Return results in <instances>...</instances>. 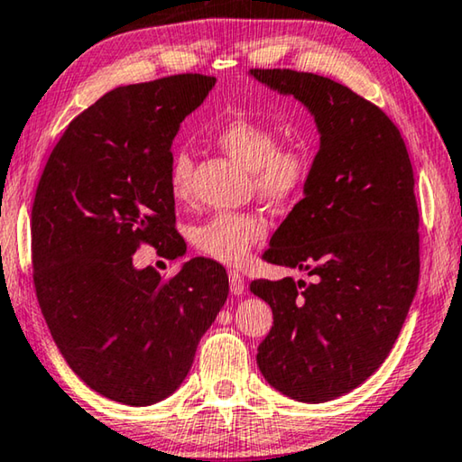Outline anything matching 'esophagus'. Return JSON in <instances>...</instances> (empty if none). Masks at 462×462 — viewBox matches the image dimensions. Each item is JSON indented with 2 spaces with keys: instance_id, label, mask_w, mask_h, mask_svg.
Wrapping results in <instances>:
<instances>
[{
  "instance_id": "esophagus-1",
  "label": "esophagus",
  "mask_w": 462,
  "mask_h": 462,
  "mask_svg": "<svg viewBox=\"0 0 462 462\" xmlns=\"http://www.w3.org/2000/svg\"><path fill=\"white\" fill-rule=\"evenodd\" d=\"M230 280V291L234 296H243L245 294V277L238 273V271H230L228 273Z\"/></svg>"
}]
</instances>
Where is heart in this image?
Returning a JSON list of instances; mask_svg holds the SVG:
<instances>
[{
    "mask_svg": "<svg viewBox=\"0 0 462 462\" xmlns=\"http://www.w3.org/2000/svg\"><path fill=\"white\" fill-rule=\"evenodd\" d=\"M216 142L230 158L251 171L253 187L271 205L294 201L310 177L312 158L302 139L277 145L280 135L267 123L251 116H234L216 131ZM193 162L187 152H177L168 166V189L174 199L191 193ZM267 226L248 211H219L193 230V245L205 257L238 265L254 243L265 236Z\"/></svg>",
    "mask_w": 462,
    "mask_h": 462,
    "instance_id": "1",
    "label": "heart"
}]
</instances>
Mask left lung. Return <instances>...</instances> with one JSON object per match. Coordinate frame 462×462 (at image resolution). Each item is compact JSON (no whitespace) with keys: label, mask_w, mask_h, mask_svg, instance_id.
Instances as JSON below:
<instances>
[{"label":"left lung","mask_w":462,"mask_h":462,"mask_svg":"<svg viewBox=\"0 0 462 462\" xmlns=\"http://www.w3.org/2000/svg\"><path fill=\"white\" fill-rule=\"evenodd\" d=\"M248 73L302 102L320 135L304 197L263 254L309 271L314 283H251L273 310L257 364L285 397L325 402L374 374L413 302L420 211L411 160L389 116L347 86L294 69Z\"/></svg>","instance_id":"left-lung-1"}]
</instances>
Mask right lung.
Wrapping results in <instances>:
<instances>
[{
    "label": "right lung",
    "instance_id": "right-lung-1",
    "mask_svg": "<svg viewBox=\"0 0 462 462\" xmlns=\"http://www.w3.org/2000/svg\"><path fill=\"white\" fill-rule=\"evenodd\" d=\"M214 86L216 78L180 73L106 92L69 123L36 187L42 317L69 368L123 405H153L179 389L228 298L216 261H187L171 280L134 265L142 243L180 254L171 148Z\"/></svg>",
    "mask_w": 462,
    "mask_h": 462
}]
</instances>
